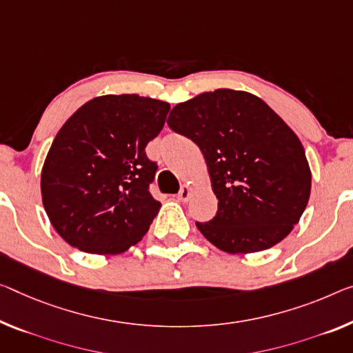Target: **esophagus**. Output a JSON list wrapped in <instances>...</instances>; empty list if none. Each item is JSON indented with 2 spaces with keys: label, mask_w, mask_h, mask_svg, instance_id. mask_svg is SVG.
Here are the masks:
<instances>
[{
  "label": "esophagus",
  "mask_w": 353,
  "mask_h": 353,
  "mask_svg": "<svg viewBox=\"0 0 353 353\" xmlns=\"http://www.w3.org/2000/svg\"><path fill=\"white\" fill-rule=\"evenodd\" d=\"M191 195H192V186L191 184H184L181 191L178 192V200H181V202H188Z\"/></svg>",
  "instance_id": "esophagus-1"
}]
</instances>
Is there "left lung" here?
Returning <instances> with one entry per match:
<instances>
[{
  "mask_svg": "<svg viewBox=\"0 0 353 353\" xmlns=\"http://www.w3.org/2000/svg\"><path fill=\"white\" fill-rule=\"evenodd\" d=\"M167 124L202 151L218 213L195 222L227 254L278 245L294 230L311 194L298 135L256 94L219 88L172 108Z\"/></svg>",
  "mask_w": 353,
  "mask_h": 353,
  "instance_id": "obj_1",
  "label": "left lung"
}]
</instances>
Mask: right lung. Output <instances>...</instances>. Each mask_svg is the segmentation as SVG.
Returning a JSON list of instances; mask_svg holds the SVG:
<instances>
[{"label":"right lung","instance_id":"right-lung-1","mask_svg":"<svg viewBox=\"0 0 353 353\" xmlns=\"http://www.w3.org/2000/svg\"><path fill=\"white\" fill-rule=\"evenodd\" d=\"M169 102L105 94L86 102L59 129L41 172L53 229L88 254H121L137 245L161 202L148 184L158 170L145 146L164 128Z\"/></svg>","mask_w":353,"mask_h":353}]
</instances>
